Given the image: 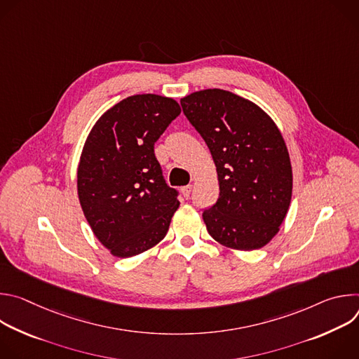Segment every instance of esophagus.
<instances>
[{
	"instance_id": "esophagus-1",
	"label": "esophagus",
	"mask_w": 359,
	"mask_h": 359,
	"mask_svg": "<svg viewBox=\"0 0 359 359\" xmlns=\"http://www.w3.org/2000/svg\"><path fill=\"white\" fill-rule=\"evenodd\" d=\"M191 189H193V186H191V184H187V186H184V187H182V189H180V191H182V194H183V197H184V198H189V197H190Z\"/></svg>"
}]
</instances>
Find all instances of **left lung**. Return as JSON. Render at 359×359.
<instances>
[{
	"label": "left lung",
	"mask_w": 359,
	"mask_h": 359,
	"mask_svg": "<svg viewBox=\"0 0 359 359\" xmlns=\"http://www.w3.org/2000/svg\"><path fill=\"white\" fill-rule=\"evenodd\" d=\"M184 116L213 156L220 194L203 220L220 244L250 251L266 245L290 208L292 170L273 119L252 102L223 89L180 99Z\"/></svg>",
	"instance_id": "1"
}]
</instances>
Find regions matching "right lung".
<instances>
[{
    "label": "right lung",
    "instance_id": "add662e5",
    "mask_svg": "<svg viewBox=\"0 0 359 359\" xmlns=\"http://www.w3.org/2000/svg\"><path fill=\"white\" fill-rule=\"evenodd\" d=\"M180 115L172 97L133 95L92 128L78 166V196L97 240L132 257L165 238L179 191L165 182L155 143Z\"/></svg>",
    "mask_w": 359,
    "mask_h": 359
}]
</instances>
